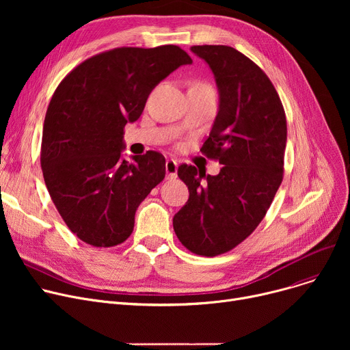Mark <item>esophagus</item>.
Masks as SVG:
<instances>
[{
	"label": "esophagus",
	"mask_w": 350,
	"mask_h": 350,
	"mask_svg": "<svg viewBox=\"0 0 350 350\" xmlns=\"http://www.w3.org/2000/svg\"><path fill=\"white\" fill-rule=\"evenodd\" d=\"M165 173H167V178H176L177 177V161L173 159H169L165 161Z\"/></svg>",
	"instance_id": "1"
}]
</instances>
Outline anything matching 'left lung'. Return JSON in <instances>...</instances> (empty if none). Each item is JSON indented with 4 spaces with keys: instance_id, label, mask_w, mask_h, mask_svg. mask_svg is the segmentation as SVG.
I'll return each mask as SVG.
<instances>
[{
    "instance_id": "left-lung-1",
    "label": "left lung",
    "mask_w": 350,
    "mask_h": 350,
    "mask_svg": "<svg viewBox=\"0 0 350 350\" xmlns=\"http://www.w3.org/2000/svg\"><path fill=\"white\" fill-rule=\"evenodd\" d=\"M211 68L219 109L200 152L223 169L206 174L180 164L189 201L173 218L189 251L217 256L241 244L265 217L284 177L286 118L265 72L227 45L191 46Z\"/></svg>"
}]
</instances>
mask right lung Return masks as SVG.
<instances>
[{
  "mask_svg": "<svg viewBox=\"0 0 350 350\" xmlns=\"http://www.w3.org/2000/svg\"><path fill=\"white\" fill-rule=\"evenodd\" d=\"M191 64L177 45L122 46L73 68L55 89L41 143L48 193L68 228L83 243H124L142 201L165 176V160L149 150L122 159L127 122L140 118L153 88Z\"/></svg>",
  "mask_w": 350,
  "mask_h": 350,
  "instance_id": "right-lung-1",
  "label": "right lung"
}]
</instances>
